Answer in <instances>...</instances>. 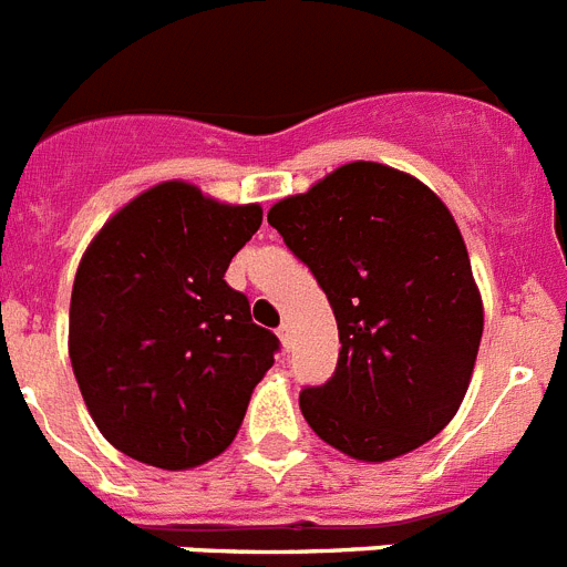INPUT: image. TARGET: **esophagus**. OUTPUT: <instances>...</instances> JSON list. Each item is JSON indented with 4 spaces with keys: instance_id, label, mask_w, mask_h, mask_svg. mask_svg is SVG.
Returning a JSON list of instances; mask_svg holds the SVG:
<instances>
[{
    "instance_id": "1",
    "label": "esophagus",
    "mask_w": 567,
    "mask_h": 567,
    "mask_svg": "<svg viewBox=\"0 0 567 567\" xmlns=\"http://www.w3.org/2000/svg\"><path fill=\"white\" fill-rule=\"evenodd\" d=\"M278 338H280V343H284V350H292L295 332H292V327H289V323H284V327H280Z\"/></svg>"
}]
</instances>
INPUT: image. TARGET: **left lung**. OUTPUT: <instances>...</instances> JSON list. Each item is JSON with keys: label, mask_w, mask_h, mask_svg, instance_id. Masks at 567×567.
Segmentation results:
<instances>
[{"label": "left lung", "mask_w": 567, "mask_h": 567, "mask_svg": "<svg viewBox=\"0 0 567 567\" xmlns=\"http://www.w3.org/2000/svg\"><path fill=\"white\" fill-rule=\"evenodd\" d=\"M338 321V367L301 393L318 439L358 462L427 444L462 408L485 330L450 209L413 174L355 159L266 215Z\"/></svg>", "instance_id": "1"}]
</instances>
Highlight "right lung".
I'll return each mask as SVG.
<instances>
[{
    "mask_svg": "<svg viewBox=\"0 0 567 567\" xmlns=\"http://www.w3.org/2000/svg\"><path fill=\"white\" fill-rule=\"evenodd\" d=\"M260 220L258 203L166 181L114 212L82 255L68 355L91 419L125 456L192 471L235 442L278 350L224 280Z\"/></svg>",
    "mask_w": 567,
    "mask_h": 567,
    "instance_id": "add662e5",
    "label": "right lung"
}]
</instances>
